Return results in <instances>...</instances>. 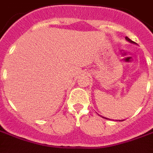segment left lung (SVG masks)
<instances>
[{"mask_svg":"<svg viewBox=\"0 0 153 153\" xmlns=\"http://www.w3.org/2000/svg\"><path fill=\"white\" fill-rule=\"evenodd\" d=\"M125 39H126V40L128 41V42H130V43H134V44H135L134 42H133V41H132V40H130V39H129V38H128V37H125ZM103 118H105V117H103ZM105 119H107V118H105ZM122 121H123V120H122Z\"/></svg>","mask_w":153,"mask_h":153,"instance_id":"1","label":"left lung"}]
</instances>
